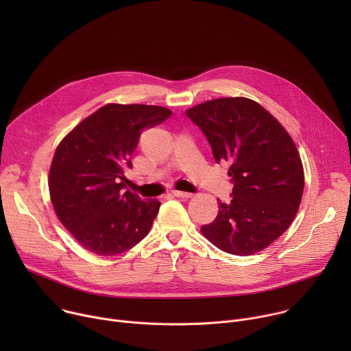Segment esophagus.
<instances>
[{
	"label": "esophagus",
	"instance_id": "1",
	"mask_svg": "<svg viewBox=\"0 0 351 351\" xmlns=\"http://www.w3.org/2000/svg\"><path fill=\"white\" fill-rule=\"evenodd\" d=\"M172 194L175 197H179V198H191L193 194L191 193H186V191H178V190H173Z\"/></svg>",
	"mask_w": 351,
	"mask_h": 351
}]
</instances>
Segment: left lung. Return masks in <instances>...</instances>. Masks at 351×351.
I'll use <instances>...</instances> for the list:
<instances>
[{"label":"left lung","instance_id":"1","mask_svg":"<svg viewBox=\"0 0 351 351\" xmlns=\"http://www.w3.org/2000/svg\"><path fill=\"white\" fill-rule=\"evenodd\" d=\"M208 138L217 162L229 165L230 203L218 199V215L202 226L215 247L252 256L291 225L302 203L304 169L297 147L257 101L245 97L210 99L186 111Z\"/></svg>","mask_w":351,"mask_h":351}]
</instances>
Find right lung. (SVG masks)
I'll list each match as a JSON object with an SVG mask.
<instances>
[{
	"label": "right lung",
	"instance_id": "obj_1",
	"mask_svg": "<svg viewBox=\"0 0 351 351\" xmlns=\"http://www.w3.org/2000/svg\"><path fill=\"white\" fill-rule=\"evenodd\" d=\"M172 115L158 106L110 103L58 144L48 189L54 211L76 241L97 256L122 254L152 229L161 203L123 190L126 168L144 129Z\"/></svg>",
	"mask_w": 351,
	"mask_h": 351
}]
</instances>
